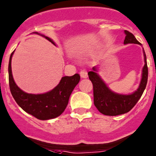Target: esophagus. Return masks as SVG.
Instances as JSON below:
<instances>
[{"label":"esophagus","mask_w":156,"mask_h":156,"mask_svg":"<svg viewBox=\"0 0 156 156\" xmlns=\"http://www.w3.org/2000/svg\"><path fill=\"white\" fill-rule=\"evenodd\" d=\"M80 75L82 78H86L88 77V72L85 70H81L80 71Z\"/></svg>","instance_id":"1"}]
</instances>
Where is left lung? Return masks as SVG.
Instances as JSON below:
<instances>
[{"label": "left lung", "mask_w": 156, "mask_h": 156, "mask_svg": "<svg viewBox=\"0 0 156 156\" xmlns=\"http://www.w3.org/2000/svg\"><path fill=\"white\" fill-rule=\"evenodd\" d=\"M126 38L124 44H140L133 34L128 30H125ZM145 57V65L142 69V80L137 91L131 94H119L113 92L107 87L99 75L96 73V68L88 72V77L93 85L94 104L98 111L105 115L115 116L125 114L130 111L136 105L141 96L143 94L148 81V66H147L146 55L143 51Z\"/></svg>", "instance_id": "obj_1"}]
</instances>
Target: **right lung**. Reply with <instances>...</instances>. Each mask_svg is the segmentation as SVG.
Returning <instances> with one entry per match:
<instances>
[{"label":"right lung","mask_w":156,"mask_h":156,"mask_svg":"<svg viewBox=\"0 0 156 156\" xmlns=\"http://www.w3.org/2000/svg\"><path fill=\"white\" fill-rule=\"evenodd\" d=\"M42 36L55 44L51 39ZM14 52V51L10 57L8 74L10 90L17 104L24 112L40 120H48L61 115L68 105L71 92L79 82L80 75L75 74L73 76L63 77L53 90L44 94H27L17 87L13 78L11 58Z\"/></svg>","instance_id":"1"}]
</instances>
